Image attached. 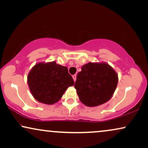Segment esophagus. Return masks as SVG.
Masks as SVG:
<instances>
[{
	"mask_svg": "<svg viewBox=\"0 0 148 148\" xmlns=\"http://www.w3.org/2000/svg\"><path fill=\"white\" fill-rule=\"evenodd\" d=\"M72 78H73V79H74V82H76V74H74V75H73V76H72Z\"/></svg>",
	"mask_w": 148,
	"mask_h": 148,
	"instance_id": "obj_1",
	"label": "esophagus"
}]
</instances>
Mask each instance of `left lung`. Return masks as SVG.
Instances as JSON below:
<instances>
[{"instance_id":"left-lung-1","label":"left lung","mask_w":148,"mask_h":148,"mask_svg":"<svg viewBox=\"0 0 148 148\" xmlns=\"http://www.w3.org/2000/svg\"><path fill=\"white\" fill-rule=\"evenodd\" d=\"M116 72L106 63H91L82 66L74 87L80 101L88 107L105 103L112 97L118 84Z\"/></svg>"}]
</instances>
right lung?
Wrapping results in <instances>:
<instances>
[{"instance_id":"right-lung-1","label":"right lung","mask_w":148,"mask_h":148,"mask_svg":"<svg viewBox=\"0 0 148 148\" xmlns=\"http://www.w3.org/2000/svg\"><path fill=\"white\" fill-rule=\"evenodd\" d=\"M27 83L37 101L51 105L58 102L74 82L67 67L52 62L35 65L27 76Z\"/></svg>"}]
</instances>
